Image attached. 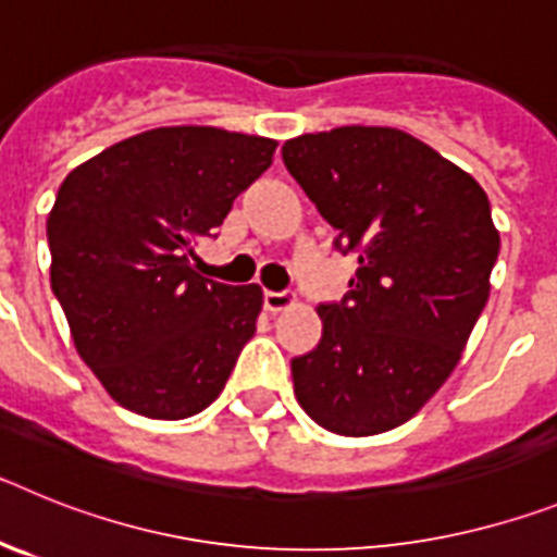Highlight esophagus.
<instances>
[{"instance_id": "esophagus-1", "label": "esophagus", "mask_w": 557, "mask_h": 557, "mask_svg": "<svg viewBox=\"0 0 557 557\" xmlns=\"http://www.w3.org/2000/svg\"><path fill=\"white\" fill-rule=\"evenodd\" d=\"M289 307H295L293 293H273V289L264 293V309H268V312H284V309Z\"/></svg>"}]
</instances>
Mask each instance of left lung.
I'll list each match as a JSON object with an SVG mask.
<instances>
[{"label":"left lung","mask_w":557,"mask_h":557,"mask_svg":"<svg viewBox=\"0 0 557 557\" xmlns=\"http://www.w3.org/2000/svg\"><path fill=\"white\" fill-rule=\"evenodd\" d=\"M282 156L359 264L346 298L318 307L323 337L293 359L295 398L334 435L396 430L451 376L488 301V195L398 127L304 133Z\"/></svg>","instance_id":"left-lung-1"}]
</instances>
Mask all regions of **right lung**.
Instances as JSON below:
<instances>
[{
    "label": "right lung",
    "mask_w": 557,
    "mask_h": 557,
    "mask_svg": "<svg viewBox=\"0 0 557 557\" xmlns=\"http://www.w3.org/2000/svg\"><path fill=\"white\" fill-rule=\"evenodd\" d=\"M278 141L206 125L152 127L69 172L47 218L49 284L108 396L145 418L198 416L253 337L262 287L195 273Z\"/></svg>",
    "instance_id": "obj_1"
}]
</instances>
